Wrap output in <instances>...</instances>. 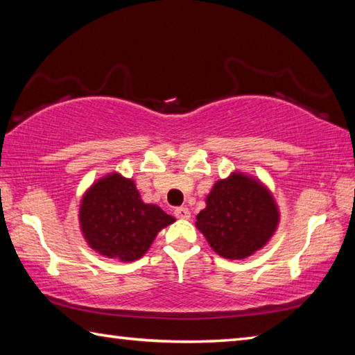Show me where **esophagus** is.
I'll return each instance as SVG.
<instances>
[{"label": "esophagus", "instance_id": "34e87169", "mask_svg": "<svg viewBox=\"0 0 355 355\" xmlns=\"http://www.w3.org/2000/svg\"><path fill=\"white\" fill-rule=\"evenodd\" d=\"M173 214L177 216L178 219H189L191 218V211L186 207H180V208H177L175 211H173Z\"/></svg>", "mask_w": 355, "mask_h": 355}]
</instances>
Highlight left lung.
Here are the masks:
<instances>
[{
  "instance_id": "1",
  "label": "left lung",
  "mask_w": 355,
  "mask_h": 355,
  "mask_svg": "<svg viewBox=\"0 0 355 355\" xmlns=\"http://www.w3.org/2000/svg\"><path fill=\"white\" fill-rule=\"evenodd\" d=\"M196 219L197 230L216 254L244 260L271 241L280 224V209L266 183L233 171L213 184Z\"/></svg>"
}]
</instances>
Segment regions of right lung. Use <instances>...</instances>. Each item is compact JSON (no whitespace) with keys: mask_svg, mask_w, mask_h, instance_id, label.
<instances>
[{"mask_svg":"<svg viewBox=\"0 0 355 355\" xmlns=\"http://www.w3.org/2000/svg\"><path fill=\"white\" fill-rule=\"evenodd\" d=\"M78 220L89 248L128 263L146 255L156 235L175 218L144 202L135 180L114 171L84 191Z\"/></svg>","mask_w":355,"mask_h":355,"instance_id":"right-lung-1","label":"right lung"}]
</instances>
